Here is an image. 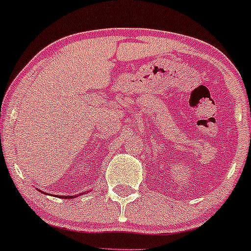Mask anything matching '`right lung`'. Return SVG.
<instances>
[{
  "instance_id": "add662e5",
  "label": "right lung",
  "mask_w": 251,
  "mask_h": 251,
  "mask_svg": "<svg viewBox=\"0 0 251 251\" xmlns=\"http://www.w3.org/2000/svg\"><path fill=\"white\" fill-rule=\"evenodd\" d=\"M62 198H72V196H66V197H63L62 196Z\"/></svg>"
}]
</instances>
